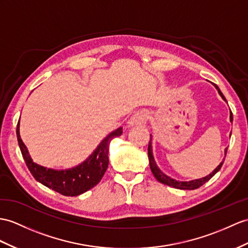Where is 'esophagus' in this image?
<instances>
[{
  "label": "esophagus",
  "instance_id": "1",
  "mask_svg": "<svg viewBox=\"0 0 248 248\" xmlns=\"http://www.w3.org/2000/svg\"><path fill=\"white\" fill-rule=\"evenodd\" d=\"M145 123H146V116L142 111L136 112L128 121V124L130 126H142Z\"/></svg>",
  "mask_w": 248,
  "mask_h": 248
}]
</instances>
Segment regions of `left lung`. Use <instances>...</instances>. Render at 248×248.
Returning a JSON list of instances; mask_svg holds the SVG:
<instances>
[{
  "mask_svg": "<svg viewBox=\"0 0 248 248\" xmlns=\"http://www.w3.org/2000/svg\"><path fill=\"white\" fill-rule=\"evenodd\" d=\"M214 86L216 87V89L218 90L219 94L221 95V98L224 100L225 102L226 99L225 96L223 95V93H221V90L219 89V87L216 85V84H214ZM229 119H231V122H232V113L231 111V114H229ZM232 136V134H231ZM152 135H150V141H149V144H148V159H149V166H150V170H152V172L154 173L155 178L159 181V182L165 184V185H168V186H171L173 187V188H178V189H189V190H192V189H197L199 188V187L202 186L203 184H205L207 182V181H209L211 178H213L215 174L218 172L221 167L223 165V162H224V159H223V161L220 163V164L217 166L214 171L209 173L208 176L204 177V178H201V179H196V180H191V181H178L176 179H172L170 177L166 176V174L164 172H162V170H160V168L158 167V165H156V163L155 161V158H154V155H153V146H152ZM225 155H226V153H227V148H225Z\"/></svg>",
  "mask_w": 248,
  "mask_h": 248,
  "instance_id": "8db88e82",
  "label": "left lung"
}]
</instances>
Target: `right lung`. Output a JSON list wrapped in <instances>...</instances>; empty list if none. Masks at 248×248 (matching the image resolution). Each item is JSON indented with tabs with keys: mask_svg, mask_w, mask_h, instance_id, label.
<instances>
[{
	"mask_svg": "<svg viewBox=\"0 0 248 248\" xmlns=\"http://www.w3.org/2000/svg\"><path fill=\"white\" fill-rule=\"evenodd\" d=\"M122 134V127L111 131L102 140L98 147L93 150V153L81 164L68 168V170H59L41 166L32 161L28 149L23 143L20 136V120L16 126V137L21 153L33 178L48 188L67 197L82 195L100 182L107 170L108 162H109L108 150H109L110 141L113 138L120 137Z\"/></svg>",
	"mask_w": 248,
	"mask_h": 248,
	"instance_id": "add662e5",
	"label": "right lung"
}]
</instances>
